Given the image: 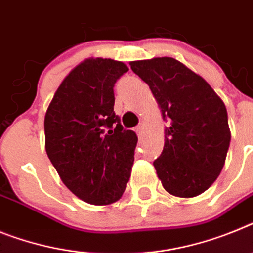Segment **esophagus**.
I'll return each mask as SVG.
<instances>
[{"label": "esophagus", "instance_id": "34e87169", "mask_svg": "<svg viewBox=\"0 0 253 253\" xmlns=\"http://www.w3.org/2000/svg\"><path fill=\"white\" fill-rule=\"evenodd\" d=\"M143 130H144V123H139V125H137V126H136V128H135V131H136V132L139 133V135L141 132H143Z\"/></svg>", "mask_w": 253, "mask_h": 253}]
</instances>
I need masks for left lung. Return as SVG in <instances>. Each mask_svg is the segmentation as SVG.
I'll list each match as a JSON object with an SVG mask.
<instances>
[{"mask_svg":"<svg viewBox=\"0 0 253 253\" xmlns=\"http://www.w3.org/2000/svg\"><path fill=\"white\" fill-rule=\"evenodd\" d=\"M169 122L165 146L153 162L169 194L192 198L213 184L230 145L225 104L201 76L173 58L131 61Z\"/></svg>","mask_w":253,"mask_h":253,"instance_id":"obj_1","label":"left lung"}]
</instances>
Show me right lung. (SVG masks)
Here are the masks:
<instances>
[{
	"label": "right lung",
	"mask_w": 253,
	"mask_h": 253,
	"mask_svg": "<svg viewBox=\"0 0 253 253\" xmlns=\"http://www.w3.org/2000/svg\"><path fill=\"white\" fill-rule=\"evenodd\" d=\"M128 68L112 59H87L55 92L44 117L46 153L67 188L91 205L123 194L137 136L114 113V84Z\"/></svg>",
	"instance_id": "add662e5"
}]
</instances>
